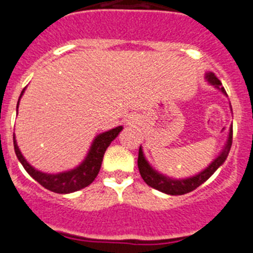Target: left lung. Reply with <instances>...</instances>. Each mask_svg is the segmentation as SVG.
<instances>
[{"label": "left lung", "instance_id": "obj_1", "mask_svg": "<svg viewBox=\"0 0 253 253\" xmlns=\"http://www.w3.org/2000/svg\"><path fill=\"white\" fill-rule=\"evenodd\" d=\"M206 79L209 84L214 85L217 89H219L223 94H226V90L222 87V83H220L219 79L213 74L211 72L207 73ZM232 110V107H231ZM232 136H233V128L232 126L229 127V133L228 138H227V142L224 143V147L222 149L220 154L218 155L214 160L211 161L206 169L202 170L200 172H198L197 175H193V176L185 177V179H174V177L166 176V175L161 174L158 170H155L151 165L149 164V161L146 160L145 155H143L142 149L138 150V159H137V165L138 170H140V174L142 176L143 181L147 184L151 188L156 189L159 192L165 193V194L169 195H183L186 194L189 192H193L194 189H197L198 186L202 185L204 181H207L211 175L214 174L215 170L223 165V163L226 161L227 156L229 154V150L232 146Z\"/></svg>", "mask_w": 253, "mask_h": 253}]
</instances>
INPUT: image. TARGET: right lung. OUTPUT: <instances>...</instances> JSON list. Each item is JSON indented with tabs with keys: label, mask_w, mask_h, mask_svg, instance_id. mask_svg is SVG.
I'll use <instances>...</instances> for the list:
<instances>
[{
	"label": "right lung",
	"mask_w": 253,
	"mask_h": 253,
	"mask_svg": "<svg viewBox=\"0 0 253 253\" xmlns=\"http://www.w3.org/2000/svg\"><path fill=\"white\" fill-rule=\"evenodd\" d=\"M24 92L25 88L22 89L21 94H20V98L16 108H19L20 99H21ZM122 128L124 127L118 126L110 129V131L102 132V133L95 136L92 145H90V149L88 151L87 156L84 158V160L77 168L67 170V171L56 172V174H47V172L36 170L34 166H31L30 164L27 163L26 159L24 158V155L20 151L19 146H17L15 133H13V147H15L16 156H17L20 163L22 164L24 169L40 185H42L45 189L50 190V192L59 193V194H69V193L81 190V189L85 188V186L93 183V180L98 175L99 169H101L102 161H103V155L106 152L107 147L110 146L111 142L117 137L118 133L122 131Z\"/></svg>",
	"instance_id": "1"
}]
</instances>
